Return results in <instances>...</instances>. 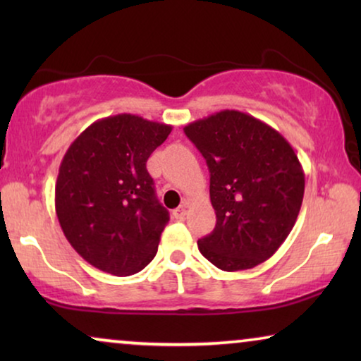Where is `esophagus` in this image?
I'll list each match as a JSON object with an SVG mask.
<instances>
[{"label": "esophagus", "mask_w": 361, "mask_h": 361, "mask_svg": "<svg viewBox=\"0 0 361 361\" xmlns=\"http://www.w3.org/2000/svg\"><path fill=\"white\" fill-rule=\"evenodd\" d=\"M185 215H187V205H182L179 209L174 210V216L177 220H184Z\"/></svg>", "instance_id": "34e87169"}]
</instances>
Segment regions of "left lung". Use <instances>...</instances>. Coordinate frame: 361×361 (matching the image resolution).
Masks as SVG:
<instances>
[{
  "label": "left lung",
  "mask_w": 361,
  "mask_h": 361,
  "mask_svg": "<svg viewBox=\"0 0 361 361\" xmlns=\"http://www.w3.org/2000/svg\"><path fill=\"white\" fill-rule=\"evenodd\" d=\"M210 171L216 225L197 241L224 271L251 269L271 258L298 220L304 171L274 128L238 110H221L184 128Z\"/></svg>",
  "instance_id": "8db88e82"
}]
</instances>
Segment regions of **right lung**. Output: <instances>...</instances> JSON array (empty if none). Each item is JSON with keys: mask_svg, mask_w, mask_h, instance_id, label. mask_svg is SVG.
Here are the masks:
<instances>
[{"mask_svg": "<svg viewBox=\"0 0 361 361\" xmlns=\"http://www.w3.org/2000/svg\"><path fill=\"white\" fill-rule=\"evenodd\" d=\"M171 125L136 115L92 123L59 167L56 214L63 235L87 263L115 276L140 273L157 253L169 212L146 169Z\"/></svg>", "mask_w": 361, "mask_h": 361, "instance_id": "1", "label": "right lung"}]
</instances>
